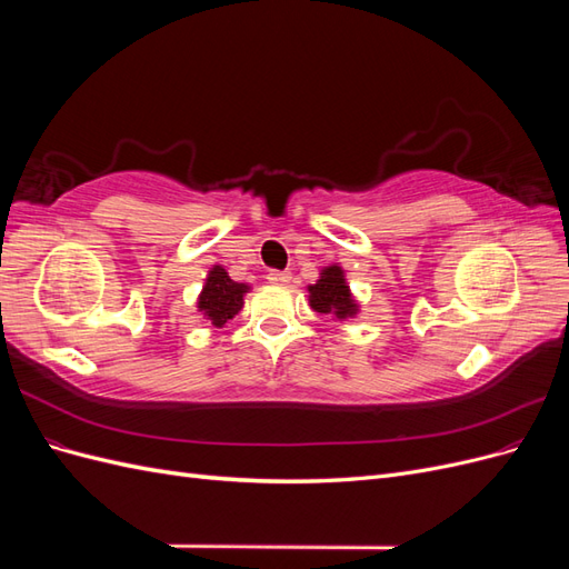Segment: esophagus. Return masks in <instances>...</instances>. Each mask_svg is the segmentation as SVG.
Instances as JSON below:
<instances>
[{
  "mask_svg": "<svg viewBox=\"0 0 569 569\" xmlns=\"http://www.w3.org/2000/svg\"><path fill=\"white\" fill-rule=\"evenodd\" d=\"M289 280H291V272H287V270H270L268 272V282H272V284H289Z\"/></svg>",
  "mask_w": 569,
  "mask_h": 569,
  "instance_id": "34e87169",
  "label": "esophagus"
}]
</instances>
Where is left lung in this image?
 I'll return each mask as SVG.
<instances>
[{
	"label": "left lung",
	"instance_id": "left-lung-1",
	"mask_svg": "<svg viewBox=\"0 0 569 569\" xmlns=\"http://www.w3.org/2000/svg\"><path fill=\"white\" fill-rule=\"evenodd\" d=\"M308 303H311L313 311L330 313L337 320L356 318L360 311V306L347 284V274H343V268L337 263L322 268L320 280L316 284H308Z\"/></svg>",
	"mask_w": 569,
	"mask_h": 569
}]
</instances>
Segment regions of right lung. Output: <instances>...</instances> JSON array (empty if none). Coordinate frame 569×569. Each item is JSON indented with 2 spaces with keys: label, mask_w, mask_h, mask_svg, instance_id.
I'll list each match as a JSON object with an SVG mask.
<instances>
[{
  "label": "right lung",
  "mask_w": 569,
  "mask_h": 569,
  "mask_svg": "<svg viewBox=\"0 0 569 569\" xmlns=\"http://www.w3.org/2000/svg\"><path fill=\"white\" fill-rule=\"evenodd\" d=\"M251 287L234 282L222 266H213L206 274L201 295L197 299V311L211 320V325L222 327L244 308V295Z\"/></svg>",
  "instance_id": "1"
}]
</instances>
